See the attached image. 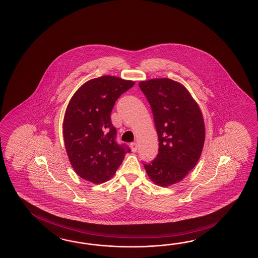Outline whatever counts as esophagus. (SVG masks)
I'll return each mask as SVG.
<instances>
[{
	"label": "esophagus",
	"instance_id": "34e87169",
	"mask_svg": "<svg viewBox=\"0 0 258 258\" xmlns=\"http://www.w3.org/2000/svg\"><path fill=\"white\" fill-rule=\"evenodd\" d=\"M130 147H131V149H132L133 152H137L138 151V144L137 143H131L130 144Z\"/></svg>",
	"mask_w": 258,
	"mask_h": 258
}]
</instances>
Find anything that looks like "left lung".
<instances>
[{
	"mask_svg": "<svg viewBox=\"0 0 258 258\" xmlns=\"http://www.w3.org/2000/svg\"><path fill=\"white\" fill-rule=\"evenodd\" d=\"M150 103L159 138V152L144 163L155 184L168 186L183 179L195 167L205 139L204 118L198 104L182 84L170 79L139 83Z\"/></svg>",
	"mask_w": 258,
	"mask_h": 258,
	"instance_id": "left-lung-1",
	"label": "left lung"
}]
</instances>
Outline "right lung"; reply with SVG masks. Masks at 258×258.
Wrapping results in <instances>:
<instances>
[{"instance_id": "1", "label": "right lung", "mask_w": 258, "mask_h": 258, "mask_svg": "<svg viewBox=\"0 0 258 258\" xmlns=\"http://www.w3.org/2000/svg\"><path fill=\"white\" fill-rule=\"evenodd\" d=\"M135 82L102 76L83 84L67 107L63 137L70 162L82 178L94 184L110 179L131 150L116 141L110 114Z\"/></svg>"}]
</instances>
